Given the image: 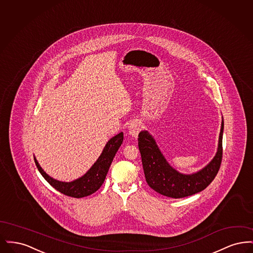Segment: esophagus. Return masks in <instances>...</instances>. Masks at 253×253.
Wrapping results in <instances>:
<instances>
[{"label":"esophagus","instance_id":"obj_1","mask_svg":"<svg viewBox=\"0 0 253 253\" xmlns=\"http://www.w3.org/2000/svg\"><path fill=\"white\" fill-rule=\"evenodd\" d=\"M141 128H142V123L141 121H132L130 122L129 126H128V130H129V133L132 135L133 138H136L139 132L141 131Z\"/></svg>","mask_w":253,"mask_h":253}]
</instances>
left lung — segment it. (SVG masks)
<instances>
[{"mask_svg":"<svg viewBox=\"0 0 253 253\" xmlns=\"http://www.w3.org/2000/svg\"><path fill=\"white\" fill-rule=\"evenodd\" d=\"M223 130L222 120L215 157L206 167L192 174H184L172 168L160 152L155 138L149 132L141 131L138 134V148L148 185L157 193L170 198H183L205 190L214 179L220 169Z\"/></svg>","mask_w":253,"mask_h":253,"instance_id":"8db88e82","label":"left lung"}]
</instances>
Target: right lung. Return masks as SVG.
<instances>
[{
    "instance_id": "add662e5",
    "label": "right lung",
    "mask_w": 253,
    "mask_h": 253,
    "mask_svg": "<svg viewBox=\"0 0 253 253\" xmlns=\"http://www.w3.org/2000/svg\"><path fill=\"white\" fill-rule=\"evenodd\" d=\"M122 141H123V132H122L112 137L107 142V144L105 145L101 155L84 175L71 182H62V181L56 180L52 178L40 166L35 157H34V160H35L37 168L41 172V174L53 188H55L57 191L67 196H71L75 198H82L95 193L101 187L107 175L111 163L122 144Z\"/></svg>"
}]
</instances>
